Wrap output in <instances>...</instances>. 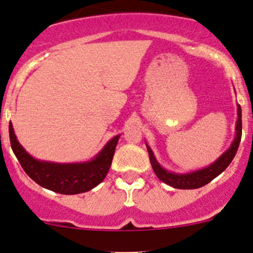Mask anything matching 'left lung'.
<instances>
[{"mask_svg": "<svg viewBox=\"0 0 253 253\" xmlns=\"http://www.w3.org/2000/svg\"><path fill=\"white\" fill-rule=\"evenodd\" d=\"M235 138H234L230 148L225 151L224 154L219 156L216 161L210 166L205 167L203 169H198V171L190 172V173H174V172H169L167 169H162L158 161H156L155 156H154L153 150L148 148L149 159H150V164L153 166L154 172L158 175V178L162 180L166 184L171 185V187L177 188V189H196V188H201L206 185L207 183L211 182L212 179L219 175L230 165L233 161L234 156H235L236 151H238L239 144L241 140V131H243V122H241V108L238 104V121H236L235 127Z\"/></svg>", "mask_w": 253, "mask_h": 253, "instance_id": "left-lung-1", "label": "left lung"}]
</instances>
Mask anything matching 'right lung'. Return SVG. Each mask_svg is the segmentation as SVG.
I'll return each instance as SVG.
<instances>
[{
  "label": "right lung",
  "mask_w": 253,
  "mask_h": 253,
  "mask_svg": "<svg viewBox=\"0 0 253 253\" xmlns=\"http://www.w3.org/2000/svg\"><path fill=\"white\" fill-rule=\"evenodd\" d=\"M119 138L120 135H115L109 140L91 161L57 164L36 160L29 155L17 140L12 124H9L10 147L25 173L41 187L65 195L86 193L104 180L111 166Z\"/></svg>",
  "instance_id": "add662e5"
}]
</instances>
